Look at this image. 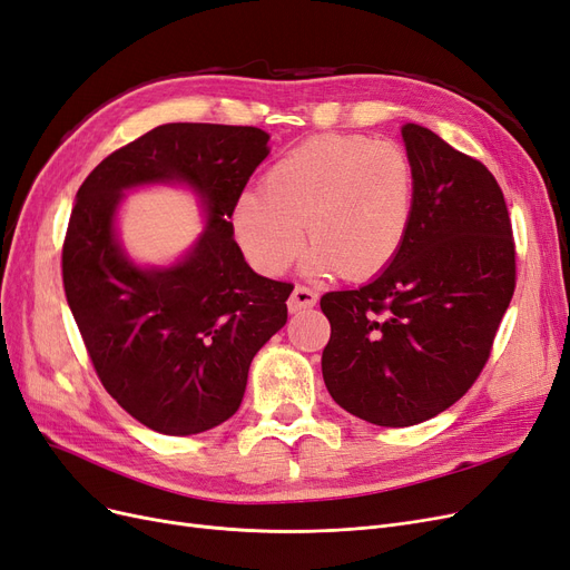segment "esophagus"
<instances>
[{"label": "esophagus", "instance_id": "1", "mask_svg": "<svg viewBox=\"0 0 570 570\" xmlns=\"http://www.w3.org/2000/svg\"><path fill=\"white\" fill-rule=\"evenodd\" d=\"M317 301H320L317 291H312L309 286H301V284H298L296 288H293L291 298H288V312H301V309H309V307L317 305Z\"/></svg>", "mask_w": 570, "mask_h": 570}]
</instances>
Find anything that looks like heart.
I'll use <instances>...</instances> for the list:
<instances>
[{"label":"heart","mask_w":570,"mask_h":570,"mask_svg":"<svg viewBox=\"0 0 570 570\" xmlns=\"http://www.w3.org/2000/svg\"><path fill=\"white\" fill-rule=\"evenodd\" d=\"M415 204L413 161L402 145L324 134L274 161L244 193L232 225L253 267L282 274L305 242L309 274L364 282L402 250Z\"/></svg>","instance_id":"1"}]
</instances>
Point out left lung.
Returning a JSON list of instances; mask_svg holds the SVG:
<instances>
[{
  "label": "left lung",
  "mask_w": 570,
  "mask_h": 570,
  "mask_svg": "<svg viewBox=\"0 0 570 570\" xmlns=\"http://www.w3.org/2000/svg\"><path fill=\"white\" fill-rule=\"evenodd\" d=\"M402 136L415 171L404 246L371 284L322 296L324 383L335 404L381 428L423 423L474 385L517 286L493 174L425 126L404 124Z\"/></svg>",
  "instance_id": "8db88e82"
}]
</instances>
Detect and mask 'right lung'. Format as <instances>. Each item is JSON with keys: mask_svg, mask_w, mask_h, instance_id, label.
I'll use <instances>...</instances> for the list:
<instances>
[{"mask_svg": "<svg viewBox=\"0 0 570 570\" xmlns=\"http://www.w3.org/2000/svg\"><path fill=\"white\" fill-rule=\"evenodd\" d=\"M269 136L256 126L164 124L81 183L62 242V286L102 387L138 423L187 436L237 413L256 352L286 324L288 282L253 272L229 218ZM185 181L207 206L196 248L136 268L114 237L124 188Z\"/></svg>", "mask_w": 570, "mask_h": 570, "instance_id": "1", "label": "right lung"}]
</instances>
